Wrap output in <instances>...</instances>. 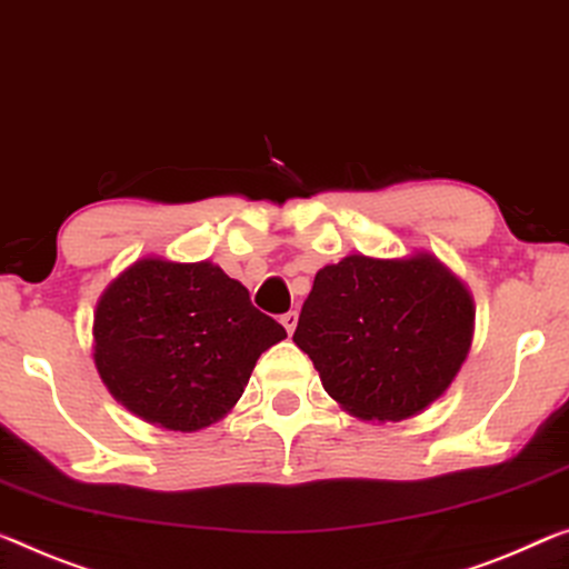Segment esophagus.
<instances>
[{
    "instance_id": "1",
    "label": "esophagus",
    "mask_w": 569,
    "mask_h": 569,
    "mask_svg": "<svg viewBox=\"0 0 569 569\" xmlns=\"http://www.w3.org/2000/svg\"><path fill=\"white\" fill-rule=\"evenodd\" d=\"M297 318H300V315H297V310H290V312L282 315V326H284V330L290 336L295 333V328H297Z\"/></svg>"
}]
</instances>
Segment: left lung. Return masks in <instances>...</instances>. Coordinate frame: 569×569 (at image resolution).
<instances>
[{
  "instance_id": "8db88e82",
  "label": "left lung",
  "mask_w": 569,
  "mask_h": 569,
  "mask_svg": "<svg viewBox=\"0 0 569 569\" xmlns=\"http://www.w3.org/2000/svg\"><path fill=\"white\" fill-rule=\"evenodd\" d=\"M473 315L468 290L437 259L353 254L315 274L292 340L348 412L399 422L456 379Z\"/></svg>"
}]
</instances>
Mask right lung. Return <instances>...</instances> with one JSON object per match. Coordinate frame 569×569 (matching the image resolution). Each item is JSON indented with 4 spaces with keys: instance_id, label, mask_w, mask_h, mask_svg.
Here are the masks:
<instances>
[{
    "instance_id": "1",
    "label": "right lung",
    "mask_w": 569,
    "mask_h": 569,
    "mask_svg": "<svg viewBox=\"0 0 569 569\" xmlns=\"http://www.w3.org/2000/svg\"><path fill=\"white\" fill-rule=\"evenodd\" d=\"M287 338L221 267L142 259L99 300L93 361L129 412L196 432L239 401L257 358Z\"/></svg>"
}]
</instances>
